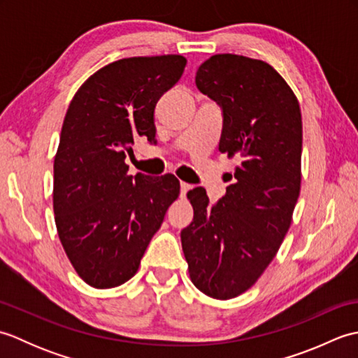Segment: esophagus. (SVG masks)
Listing matches in <instances>:
<instances>
[{
  "instance_id": "1",
  "label": "esophagus",
  "mask_w": 358,
  "mask_h": 358,
  "mask_svg": "<svg viewBox=\"0 0 358 358\" xmlns=\"http://www.w3.org/2000/svg\"><path fill=\"white\" fill-rule=\"evenodd\" d=\"M189 189H191V185H187V183H185V181H181V183H180V191H181V196H185V195L187 194Z\"/></svg>"
}]
</instances>
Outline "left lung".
Masks as SVG:
<instances>
[{
    "label": "left lung",
    "mask_w": 358,
    "mask_h": 358,
    "mask_svg": "<svg viewBox=\"0 0 358 358\" xmlns=\"http://www.w3.org/2000/svg\"><path fill=\"white\" fill-rule=\"evenodd\" d=\"M195 85L222 108L218 149L240 164L215 204L203 187L187 192L194 220L181 231V246L192 283L227 300L255 283L291 226L301 183V112L292 89L262 59L214 55L199 67Z\"/></svg>",
    "instance_id": "1"
}]
</instances>
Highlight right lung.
Returning <instances> with one entry per match:
<instances>
[{
    "label": "right lung",
    "instance_id": "right-lung-1",
    "mask_svg": "<svg viewBox=\"0 0 358 358\" xmlns=\"http://www.w3.org/2000/svg\"><path fill=\"white\" fill-rule=\"evenodd\" d=\"M181 55L123 58L73 95L53 163L58 237L78 275L96 289L126 283L180 194L171 173L129 175L135 140L155 143L157 101L181 75Z\"/></svg>",
    "mask_w": 358,
    "mask_h": 358
}]
</instances>
